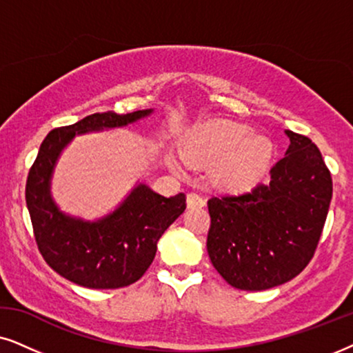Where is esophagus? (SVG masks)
Masks as SVG:
<instances>
[{"label":"esophagus","instance_id":"esophagus-1","mask_svg":"<svg viewBox=\"0 0 353 353\" xmlns=\"http://www.w3.org/2000/svg\"><path fill=\"white\" fill-rule=\"evenodd\" d=\"M187 206L189 208H201V206H205V199L199 194H189L187 195Z\"/></svg>","mask_w":353,"mask_h":353}]
</instances>
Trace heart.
Instances as JSON below:
<instances>
[{
	"label": "heart",
	"mask_w": 353,
	"mask_h": 353,
	"mask_svg": "<svg viewBox=\"0 0 353 353\" xmlns=\"http://www.w3.org/2000/svg\"><path fill=\"white\" fill-rule=\"evenodd\" d=\"M181 153L190 166H210V179L219 189L245 192L266 179L276 147L268 135L252 134L247 125L208 122L185 135ZM171 164L177 168L176 161Z\"/></svg>",
	"instance_id": "b5f03b06"
}]
</instances>
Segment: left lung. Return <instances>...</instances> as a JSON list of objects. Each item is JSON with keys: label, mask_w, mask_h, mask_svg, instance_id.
<instances>
[{"label": "left lung", "mask_w": 353, "mask_h": 353, "mask_svg": "<svg viewBox=\"0 0 353 353\" xmlns=\"http://www.w3.org/2000/svg\"><path fill=\"white\" fill-rule=\"evenodd\" d=\"M290 140L268 184L208 200L210 260L228 284L266 290L303 271L321 237L332 181L316 145L285 130Z\"/></svg>", "instance_id": "8db88e82"}]
</instances>
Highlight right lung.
Returning <instances> with one entry per match:
<instances>
[{"label": "right lung", "mask_w": 353, "mask_h": 353, "mask_svg": "<svg viewBox=\"0 0 353 353\" xmlns=\"http://www.w3.org/2000/svg\"><path fill=\"white\" fill-rule=\"evenodd\" d=\"M153 111L95 112L68 128L51 130L40 145L27 177V208L40 253L70 283L88 289L134 284L152 265L159 237L184 213V194L168 199L145 182H137L114 210L92 221L65 213L51 194L56 164L75 137L125 128Z\"/></svg>", "instance_id": "1"}]
</instances>
